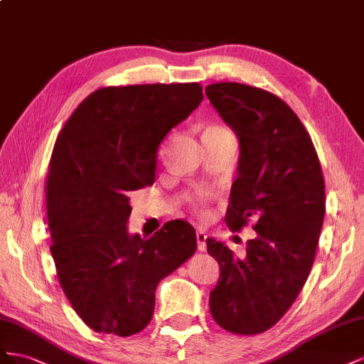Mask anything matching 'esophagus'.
<instances>
[{
	"mask_svg": "<svg viewBox=\"0 0 364 364\" xmlns=\"http://www.w3.org/2000/svg\"><path fill=\"white\" fill-rule=\"evenodd\" d=\"M205 240H207V235H205L203 230L196 232V242H198V250H200V252H204L205 248H207Z\"/></svg>",
	"mask_w": 364,
	"mask_h": 364,
	"instance_id": "obj_1",
	"label": "esophagus"
}]
</instances>
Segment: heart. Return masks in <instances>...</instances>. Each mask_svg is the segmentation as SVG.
<instances>
[{"label":"heart","mask_w":364,"mask_h":364,"mask_svg":"<svg viewBox=\"0 0 364 364\" xmlns=\"http://www.w3.org/2000/svg\"><path fill=\"white\" fill-rule=\"evenodd\" d=\"M191 201H192V204H193L195 209H198L200 212H203V213H204V203H203V200L200 198V196H195V198H192Z\"/></svg>","instance_id":"b5f03b06"}]
</instances>
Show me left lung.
Listing matches in <instances>:
<instances>
[{
	"label": "left lung",
	"mask_w": 364,
	"mask_h": 364,
	"mask_svg": "<svg viewBox=\"0 0 364 364\" xmlns=\"http://www.w3.org/2000/svg\"><path fill=\"white\" fill-rule=\"evenodd\" d=\"M205 96L240 140L237 178L225 223H253L245 257L207 237L220 264L210 313L228 332L253 336L276 325L294 304L314 262L325 216V181L313 140L287 103L236 82L205 87Z\"/></svg>",
	"instance_id": "8db88e82"
}]
</instances>
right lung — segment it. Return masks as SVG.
I'll list each match as a JSON object with an SVG mask.
<instances>
[{
    "mask_svg": "<svg viewBox=\"0 0 364 364\" xmlns=\"http://www.w3.org/2000/svg\"><path fill=\"white\" fill-rule=\"evenodd\" d=\"M200 84L100 88L62 128L47 176V220L59 284L92 331L146 328L155 289L196 250L195 228L169 221L129 235V192L151 186L163 139L200 105Z\"/></svg>",
    "mask_w": 364,
    "mask_h": 364,
    "instance_id": "obj_1",
    "label": "right lung"
}]
</instances>
